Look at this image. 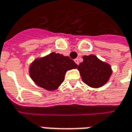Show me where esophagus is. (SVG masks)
<instances>
[{
	"instance_id": "34e87169",
	"label": "esophagus",
	"mask_w": 132,
	"mask_h": 132,
	"mask_svg": "<svg viewBox=\"0 0 132 132\" xmlns=\"http://www.w3.org/2000/svg\"><path fill=\"white\" fill-rule=\"evenodd\" d=\"M75 62L77 63V65H79V60H78V58H76V59H75Z\"/></svg>"
}]
</instances>
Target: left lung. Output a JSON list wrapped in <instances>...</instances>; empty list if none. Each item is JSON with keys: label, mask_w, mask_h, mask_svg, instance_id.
Returning a JSON list of instances; mask_svg holds the SVG:
<instances>
[{"label": "left lung", "mask_w": 132, "mask_h": 132, "mask_svg": "<svg viewBox=\"0 0 132 132\" xmlns=\"http://www.w3.org/2000/svg\"><path fill=\"white\" fill-rule=\"evenodd\" d=\"M83 59L77 69L83 82L92 88L103 86L112 75L111 66L99 60L95 55L83 56Z\"/></svg>", "instance_id": "1"}]
</instances>
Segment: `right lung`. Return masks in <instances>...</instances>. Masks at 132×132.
<instances>
[{
	"label": "right lung",
	"mask_w": 132,
	"mask_h": 132,
	"mask_svg": "<svg viewBox=\"0 0 132 132\" xmlns=\"http://www.w3.org/2000/svg\"><path fill=\"white\" fill-rule=\"evenodd\" d=\"M77 67V64L69 57L52 52L35 60L30 66L29 74L37 86L52 91L63 82L68 70Z\"/></svg>",
	"instance_id": "add662e5"
}]
</instances>
